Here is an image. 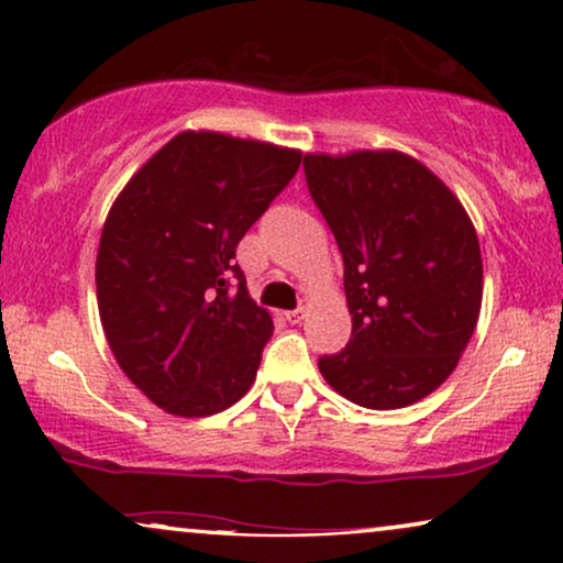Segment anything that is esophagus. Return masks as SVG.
<instances>
[{
    "label": "esophagus",
    "mask_w": 563,
    "mask_h": 563,
    "mask_svg": "<svg viewBox=\"0 0 563 563\" xmlns=\"http://www.w3.org/2000/svg\"><path fill=\"white\" fill-rule=\"evenodd\" d=\"M305 314H307V305H299L297 310L284 312V318H287V322H291V325H297V322L305 320Z\"/></svg>",
    "instance_id": "obj_1"
}]
</instances>
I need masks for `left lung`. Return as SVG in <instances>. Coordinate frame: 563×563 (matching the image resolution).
<instances>
[{"label":"left lung","instance_id":"left-lung-1","mask_svg":"<svg viewBox=\"0 0 563 563\" xmlns=\"http://www.w3.org/2000/svg\"><path fill=\"white\" fill-rule=\"evenodd\" d=\"M307 189L343 253L353 320L318 361L338 395L397 410L456 368L482 307L479 238L438 176L399 151L307 153Z\"/></svg>","mask_w":563,"mask_h":563}]
</instances>
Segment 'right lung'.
<instances>
[{
  "mask_svg": "<svg viewBox=\"0 0 563 563\" xmlns=\"http://www.w3.org/2000/svg\"><path fill=\"white\" fill-rule=\"evenodd\" d=\"M302 153L210 130L172 137L125 184L97 251V305L128 379L179 418L235 405L274 322L235 264Z\"/></svg>",
  "mask_w": 563,
  "mask_h": 563,
  "instance_id": "1",
  "label": "right lung"
}]
</instances>
